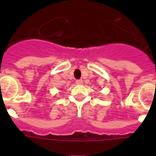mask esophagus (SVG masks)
Instances as JSON below:
<instances>
[{
    "label": "esophagus",
    "mask_w": 156,
    "mask_h": 156,
    "mask_svg": "<svg viewBox=\"0 0 156 156\" xmlns=\"http://www.w3.org/2000/svg\"><path fill=\"white\" fill-rule=\"evenodd\" d=\"M76 83L78 85H80L83 83V80L82 79H79V80H76Z\"/></svg>",
    "instance_id": "obj_1"
}]
</instances>
